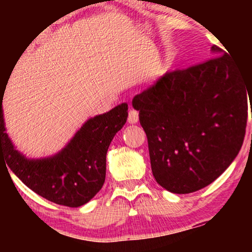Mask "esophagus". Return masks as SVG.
Listing matches in <instances>:
<instances>
[{"label":"esophagus","instance_id":"esophagus-1","mask_svg":"<svg viewBox=\"0 0 252 252\" xmlns=\"http://www.w3.org/2000/svg\"><path fill=\"white\" fill-rule=\"evenodd\" d=\"M128 122L130 124H135L138 122V112L134 109L129 110V115H128Z\"/></svg>","mask_w":252,"mask_h":252}]
</instances>
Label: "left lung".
<instances>
[{
	"label": "left lung",
	"mask_w": 252,
	"mask_h": 252,
	"mask_svg": "<svg viewBox=\"0 0 252 252\" xmlns=\"http://www.w3.org/2000/svg\"><path fill=\"white\" fill-rule=\"evenodd\" d=\"M211 51L217 57L168 72L132 99L148 138L153 175L176 194L215 181L244 141L252 90L231 54L216 45Z\"/></svg>",
	"instance_id": "1"
}]
</instances>
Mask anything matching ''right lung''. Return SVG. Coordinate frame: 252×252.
I'll return each mask as SVG.
<instances>
[{"label": "right lung", "instance_id": "1", "mask_svg": "<svg viewBox=\"0 0 252 252\" xmlns=\"http://www.w3.org/2000/svg\"><path fill=\"white\" fill-rule=\"evenodd\" d=\"M3 90L0 89V158H4L26 186L47 200L68 207H79L91 200L105 181L106 152L126 122L128 104L90 118L62 152L34 160L17 152L5 132Z\"/></svg>", "mask_w": 252, "mask_h": 252}]
</instances>
